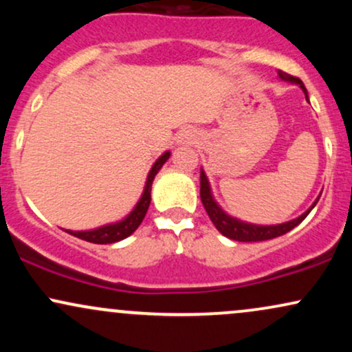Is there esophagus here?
<instances>
[{"label": "esophagus", "mask_w": 352, "mask_h": 352, "mask_svg": "<svg viewBox=\"0 0 352 352\" xmlns=\"http://www.w3.org/2000/svg\"><path fill=\"white\" fill-rule=\"evenodd\" d=\"M193 139H195V134H193V132H190V131H184V132H180V134H179V142L180 144L192 142Z\"/></svg>", "instance_id": "34e87169"}]
</instances>
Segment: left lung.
I'll list each match as a JSON object with an SVG mask.
<instances>
[{"mask_svg":"<svg viewBox=\"0 0 352 352\" xmlns=\"http://www.w3.org/2000/svg\"><path fill=\"white\" fill-rule=\"evenodd\" d=\"M278 76H280V79H283V80H288V82H292V84H298V86L302 89V92H305L306 100H309L308 99V91H306L305 84H302L300 79L293 78V76H289V74H285V72H281V71L278 72ZM319 197H321V195H319ZM319 197L316 200H314V204L311 205V207L306 210L305 213H302V215L294 218V220L285 221V223H278V225L248 223V221L240 220V218L228 215V213L225 212V210L217 204V200L213 199V193H212V188H210V182L207 179V175H205L204 168H200V199H201V204H204V207H205V210H207L210 220H212V223L215 225V228L221 233V235L230 238V240L265 241V240H272V238L285 235V233H288L289 230L298 227V225H300L301 221L305 220L306 217H308V213L314 208V205L318 204Z\"/></svg>","mask_w":352,"mask_h":352,"instance_id":"left-lung-1","label":"left lung"}]
</instances>
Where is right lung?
<instances>
[{
    "mask_svg": "<svg viewBox=\"0 0 352 352\" xmlns=\"http://www.w3.org/2000/svg\"><path fill=\"white\" fill-rule=\"evenodd\" d=\"M168 157H170V152H164L159 159L155 160V164L152 165L151 172H148L147 180H145V187L142 195H140L139 201L129 213L127 217L122 218V220L116 221V223H107L102 225L99 228L92 230H80V232H72V230H64V232L71 233L72 236L80 238V240H86L89 243H98V245H107V243H116V241L124 240V238L131 236L132 233L139 228V225L142 223L145 213H147L148 205H151V190H152V182L155 179V175L159 173L162 165L167 162Z\"/></svg>",
    "mask_w": 352,
    "mask_h": 352,
    "instance_id": "1",
    "label": "right lung"
}]
</instances>
